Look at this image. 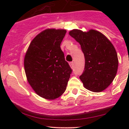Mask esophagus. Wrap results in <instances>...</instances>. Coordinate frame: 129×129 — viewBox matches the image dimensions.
Here are the masks:
<instances>
[{"instance_id":"esophagus-1","label":"esophagus","mask_w":129,"mask_h":129,"mask_svg":"<svg viewBox=\"0 0 129 129\" xmlns=\"http://www.w3.org/2000/svg\"><path fill=\"white\" fill-rule=\"evenodd\" d=\"M69 65H70V66H71V67L72 69H74V63L73 62H70L69 63Z\"/></svg>"}]
</instances>
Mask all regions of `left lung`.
I'll return each mask as SVG.
<instances>
[{
    "mask_svg": "<svg viewBox=\"0 0 129 129\" xmlns=\"http://www.w3.org/2000/svg\"><path fill=\"white\" fill-rule=\"evenodd\" d=\"M69 35L80 44L85 57V68L79 77L84 87L95 92L103 91L112 82L117 72L116 50L104 35L95 30L74 29Z\"/></svg>",
    "mask_w": 129,
    "mask_h": 129,
    "instance_id": "1",
    "label": "left lung"
}]
</instances>
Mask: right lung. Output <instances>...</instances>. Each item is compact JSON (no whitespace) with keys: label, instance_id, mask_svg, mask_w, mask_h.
Returning a JSON list of instances; mask_svg holds the SVG:
<instances>
[{"label":"right lung","instance_id":"right-lung-1","mask_svg":"<svg viewBox=\"0 0 129 129\" xmlns=\"http://www.w3.org/2000/svg\"><path fill=\"white\" fill-rule=\"evenodd\" d=\"M64 29L49 28L39 34L30 44L24 58L27 80L37 95L53 100L66 91L72 72L60 44Z\"/></svg>","mask_w":129,"mask_h":129}]
</instances>
